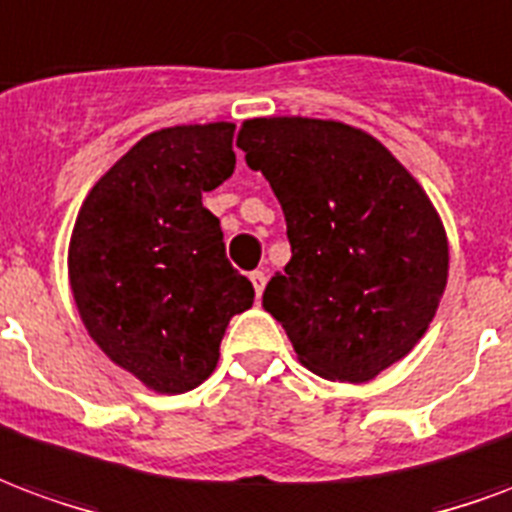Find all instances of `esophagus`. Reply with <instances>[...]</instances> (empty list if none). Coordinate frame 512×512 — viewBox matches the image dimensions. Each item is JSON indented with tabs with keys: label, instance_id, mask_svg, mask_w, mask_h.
Returning <instances> with one entry per match:
<instances>
[{
	"label": "esophagus",
	"instance_id": "34e87169",
	"mask_svg": "<svg viewBox=\"0 0 512 512\" xmlns=\"http://www.w3.org/2000/svg\"><path fill=\"white\" fill-rule=\"evenodd\" d=\"M249 279H252V285H255L257 299H260V296H263V290H266L268 274H266V271H263V268H257V271H252V274H249Z\"/></svg>",
	"mask_w": 512,
	"mask_h": 512
}]
</instances>
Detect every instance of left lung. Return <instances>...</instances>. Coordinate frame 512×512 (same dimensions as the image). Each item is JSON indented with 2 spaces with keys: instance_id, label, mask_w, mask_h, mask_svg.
Segmentation results:
<instances>
[{
  "instance_id": "1",
  "label": "left lung",
  "mask_w": 512,
  "mask_h": 512,
  "mask_svg": "<svg viewBox=\"0 0 512 512\" xmlns=\"http://www.w3.org/2000/svg\"><path fill=\"white\" fill-rule=\"evenodd\" d=\"M238 147L277 194L293 252L263 307L315 376L373 381L422 340L447 288L433 202L376 136L337 120L255 117Z\"/></svg>"
}]
</instances>
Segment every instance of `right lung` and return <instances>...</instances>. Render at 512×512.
Wrapping results in <instances>:
<instances>
[{
    "label": "right lung",
    "instance_id": "right-lung-1",
    "mask_svg": "<svg viewBox=\"0 0 512 512\" xmlns=\"http://www.w3.org/2000/svg\"><path fill=\"white\" fill-rule=\"evenodd\" d=\"M233 131L205 123L142 136L90 189L73 224L68 277L84 329L158 395L211 376L227 323L255 301L202 205L233 175Z\"/></svg>",
    "mask_w": 512,
    "mask_h": 512
}]
</instances>
